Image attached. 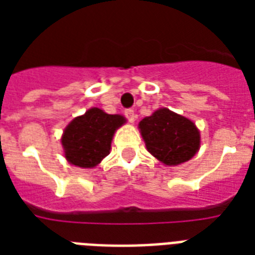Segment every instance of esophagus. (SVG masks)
<instances>
[{"label": "esophagus", "instance_id": "34e87169", "mask_svg": "<svg viewBox=\"0 0 255 255\" xmlns=\"http://www.w3.org/2000/svg\"><path fill=\"white\" fill-rule=\"evenodd\" d=\"M126 116H127V119L129 123H135L136 114L133 110H127V111H126Z\"/></svg>", "mask_w": 255, "mask_h": 255}]
</instances>
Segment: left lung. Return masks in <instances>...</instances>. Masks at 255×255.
<instances>
[{
    "label": "left lung",
    "instance_id": "obj_1",
    "mask_svg": "<svg viewBox=\"0 0 255 255\" xmlns=\"http://www.w3.org/2000/svg\"><path fill=\"white\" fill-rule=\"evenodd\" d=\"M137 128L147 151L168 167L189 161L201 145L197 126L169 108H159L152 115L145 116Z\"/></svg>",
    "mask_w": 255,
    "mask_h": 255
}]
</instances>
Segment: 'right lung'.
I'll use <instances>...</instances> for the list:
<instances>
[{"instance_id": "1", "label": "right lung", "mask_w": 255, "mask_h": 255, "mask_svg": "<svg viewBox=\"0 0 255 255\" xmlns=\"http://www.w3.org/2000/svg\"><path fill=\"white\" fill-rule=\"evenodd\" d=\"M127 123L123 115H110L102 108H88L74 118L62 133L61 144L67 163L82 169L98 167L111 151L115 132Z\"/></svg>"}]
</instances>
